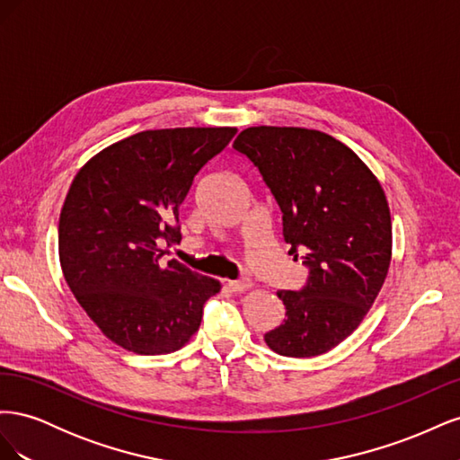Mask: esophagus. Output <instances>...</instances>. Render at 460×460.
<instances>
[{
  "label": "esophagus",
  "mask_w": 460,
  "mask_h": 460,
  "mask_svg": "<svg viewBox=\"0 0 460 460\" xmlns=\"http://www.w3.org/2000/svg\"><path fill=\"white\" fill-rule=\"evenodd\" d=\"M228 288H230L232 291H235V294H243V291L253 288V282H252V280H230V282H228Z\"/></svg>",
  "instance_id": "34e87169"
}]
</instances>
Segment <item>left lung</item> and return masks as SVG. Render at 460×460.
<instances>
[{
	"mask_svg": "<svg viewBox=\"0 0 460 460\" xmlns=\"http://www.w3.org/2000/svg\"><path fill=\"white\" fill-rule=\"evenodd\" d=\"M234 149L252 161L282 211L289 255L309 267L301 291H276L284 323L264 333L284 357H316L358 328L392 262V215L378 178L320 130L252 127Z\"/></svg>",
	"mask_w": 460,
	"mask_h": 460,
	"instance_id": "left-lung-1",
	"label": "left lung"
}]
</instances>
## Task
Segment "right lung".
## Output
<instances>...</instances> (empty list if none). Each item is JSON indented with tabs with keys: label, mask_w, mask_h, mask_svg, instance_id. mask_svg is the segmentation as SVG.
I'll return each mask as SVG.
<instances>
[{
	"label": "right lung",
	"mask_w": 460,
	"mask_h": 460,
	"mask_svg": "<svg viewBox=\"0 0 460 460\" xmlns=\"http://www.w3.org/2000/svg\"><path fill=\"white\" fill-rule=\"evenodd\" d=\"M238 128L137 132L76 172L59 217V261L80 307L119 347L164 355L199 330L215 278L163 261L159 240H180L178 207L193 178Z\"/></svg>",
	"instance_id": "add662e5"
}]
</instances>
